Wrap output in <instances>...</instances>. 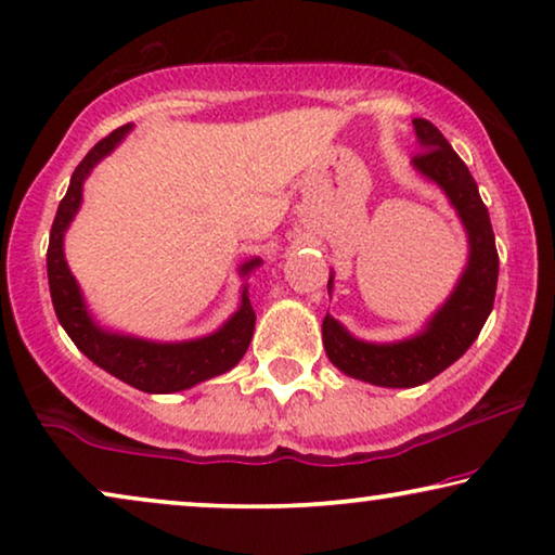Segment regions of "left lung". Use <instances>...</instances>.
I'll return each mask as SVG.
<instances>
[{"instance_id": "1", "label": "left lung", "mask_w": 555, "mask_h": 555, "mask_svg": "<svg viewBox=\"0 0 555 555\" xmlns=\"http://www.w3.org/2000/svg\"><path fill=\"white\" fill-rule=\"evenodd\" d=\"M414 133L422 154L412 158L422 179L442 189L447 202L457 211L467 234V264L442 306L414 336L376 344L356 338L333 315L323 318V346L333 366L359 382L386 386V389H412L427 384L447 366H452L488 321L498 291V249L490 215L477 192L473 173L465 162L429 120L414 118ZM333 291V272L328 293Z\"/></svg>"}]
</instances>
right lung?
<instances>
[{"label": "right lung", "instance_id": "obj_1", "mask_svg": "<svg viewBox=\"0 0 555 555\" xmlns=\"http://www.w3.org/2000/svg\"><path fill=\"white\" fill-rule=\"evenodd\" d=\"M131 124L120 126L103 141H98L88 156L73 171L70 186L60 202L55 222L50 230L48 247V280L52 306L60 325H63L73 344L88 356L95 366L108 371L111 376L133 386V389L146 393H177L192 386L215 378L219 374L234 369L245 356L249 340L255 333V310L249 302V272L262 264V257L240 264L242 283L240 308L219 325L215 333L192 340H149L139 336H128L111 328H103L88 310V302L82 298L78 280L67 268L65 260V232L78 215L82 204V184L90 177V171L113 154L120 141L131 133Z\"/></svg>", "mask_w": 555, "mask_h": 555}]
</instances>
